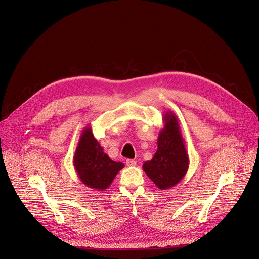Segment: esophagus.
<instances>
[{
    "label": "esophagus",
    "mask_w": 259,
    "mask_h": 259,
    "mask_svg": "<svg viewBox=\"0 0 259 259\" xmlns=\"http://www.w3.org/2000/svg\"><path fill=\"white\" fill-rule=\"evenodd\" d=\"M136 161H134V160H131V158H128V160H126V165L128 166V167H134V166H136Z\"/></svg>",
    "instance_id": "esophagus-1"
}]
</instances>
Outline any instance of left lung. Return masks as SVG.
<instances>
[{"mask_svg":"<svg viewBox=\"0 0 259 259\" xmlns=\"http://www.w3.org/2000/svg\"><path fill=\"white\" fill-rule=\"evenodd\" d=\"M163 120L164 127L157 138V150L150 161L143 164V170L158 189L168 190L185 177L190 160L176 115L167 111Z\"/></svg>","mask_w":259,"mask_h":259,"instance_id":"1","label":"left lung"}]
</instances>
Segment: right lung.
I'll use <instances>...</instances> for the list:
<instances>
[{
  "label": "right lung",
  "mask_w": 259,
  "mask_h": 259,
  "mask_svg": "<svg viewBox=\"0 0 259 259\" xmlns=\"http://www.w3.org/2000/svg\"><path fill=\"white\" fill-rule=\"evenodd\" d=\"M74 170L86 187L105 191L114 181L117 173L124 168V164L112 161L92 134V127L87 125L79 136L73 155Z\"/></svg>",
  "instance_id": "add662e5"
}]
</instances>
